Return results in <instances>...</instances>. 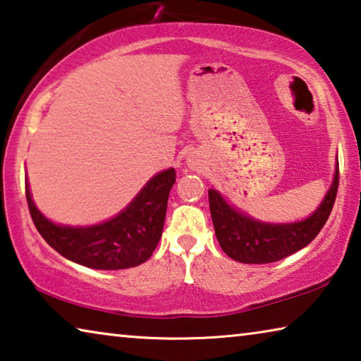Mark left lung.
Segmentation results:
<instances>
[{"label": "left lung", "instance_id": "1", "mask_svg": "<svg viewBox=\"0 0 361 361\" xmlns=\"http://www.w3.org/2000/svg\"><path fill=\"white\" fill-rule=\"evenodd\" d=\"M339 187V166L334 182L319 208L310 218L292 224H266L247 218L227 204L216 190L208 192L209 212L223 252L247 264L274 263L307 247L319 234L334 207Z\"/></svg>", "mask_w": 361, "mask_h": 361}]
</instances>
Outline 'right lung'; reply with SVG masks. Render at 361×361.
I'll use <instances>...</instances> for the list:
<instances>
[{
	"mask_svg": "<svg viewBox=\"0 0 361 361\" xmlns=\"http://www.w3.org/2000/svg\"><path fill=\"white\" fill-rule=\"evenodd\" d=\"M174 182L176 171H163L142 188L123 213L92 227L53 224L35 208L29 185L25 197L37 231L59 255L87 268L126 269L147 262L157 248Z\"/></svg>",
	"mask_w": 361,
	"mask_h": 361,
	"instance_id": "obj_1",
	"label": "right lung"
}]
</instances>
